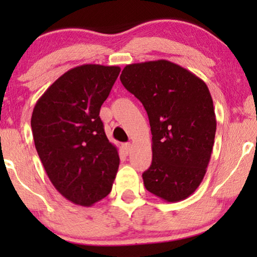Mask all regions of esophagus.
Returning a JSON list of instances; mask_svg holds the SVG:
<instances>
[{"mask_svg": "<svg viewBox=\"0 0 257 257\" xmlns=\"http://www.w3.org/2000/svg\"><path fill=\"white\" fill-rule=\"evenodd\" d=\"M122 149H124L126 154H128L130 152H131V150H132V144L131 143L124 144V145H122Z\"/></svg>", "mask_w": 257, "mask_h": 257, "instance_id": "esophagus-1", "label": "esophagus"}]
</instances>
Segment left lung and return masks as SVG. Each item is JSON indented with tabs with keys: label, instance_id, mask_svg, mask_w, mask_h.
I'll use <instances>...</instances> for the list:
<instances>
[{
	"label": "left lung",
	"instance_id": "8db88e82",
	"mask_svg": "<svg viewBox=\"0 0 257 257\" xmlns=\"http://www.w3.org/2000/svg\"><path fill=\"white\" fill-rule=\"evenodd\" d=\"M120 80L142 101L152 132L146 189L167 202L185 200L206 174L216 131L206 83L166 59L126 65Z\"/></svg>",
	"mask_w": 257,
	"mask_h": 257
}]
</instances>
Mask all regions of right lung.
I'll return each instance as SVG.
<instances>
[{"mask_svg": "<svg viewBox=\"0 0 257 257\" xmlns=\"http://www.w3.org/2000/svg\"><path fill=\"white\" fill-rule=\"evenodd\" d=\"M119 66H76L51 84L31 115L35 147L55 188L76 205L90 207L111 192L119 167L117 147L100 120L101 105Z\"/></svg>", "mask_w": 257, "mask_h": 257, "instance_id": "add662e5", "label": "right lung"}]
</instances>
